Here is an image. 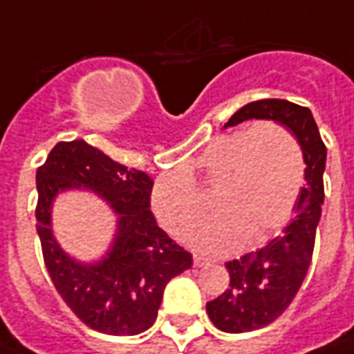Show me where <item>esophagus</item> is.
<instances>
[{"instance_id": "34e87169", "label": "esophagus", "mask_w": 354, "mask_h": 354, "mask_svg": "<svg viewBox=\"0 0 354 354\" xmlns=\"http://www.w3.org/2000/svg\"><path fill=\"white\" fill-rule=\"evenodd\" d=\"M193 263H195V267H202V266H207V260L206 258H202V256L195 254L193 256Z\"/></svg>"}]
</instances>
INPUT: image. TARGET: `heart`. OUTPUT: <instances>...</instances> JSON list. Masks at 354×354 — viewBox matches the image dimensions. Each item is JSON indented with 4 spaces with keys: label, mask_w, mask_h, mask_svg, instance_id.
<instances>
[{
    "label": "heart",
    "mask_w": 354,
    "mask_h": 354,
    "mask_svg": "<svg viewBox=\"0 0 354 354\" xmlns=\"http://www.w3.org/2000/svg\"><path fill=\"white\" fill-rule=\"evenodd\" d=\"M306 182V159L297 135L277 120H261L215 137L183 172L158 178L150 204L174 236L201 219L202 193H212L215 217L189 234L204 252L223 254L241 243L254 245L284 226L295 212Z\"/></svg>",
    "instance_id": "1"
}]
</instances>
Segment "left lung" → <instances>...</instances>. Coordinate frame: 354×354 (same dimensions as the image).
Listing matches in <instances>:
<instances>
[{
    "label": "left lung",
    "instance_id": "left-lung-1",
    "mask_svg": "<svg viewBox=\"0 0 354 354\" xmlns=\"http://www.w3.org/2000/svg\"><path fill=\"white\" fill-rule=\"evenodd\" d=\"M249 118H271L297 135L306 159V183L295 206V217L282 234L261 249L225 263L230 274V288L209 301L206 312L215 327L232 334L271 325L295 299L308 273L325 198L323 171L327 147L321 141L308 107L279 98L258 100L243 105L225 126H236Z\"/></svg>",
    "mask_w": 354,
    "mask_h": 354
}]
</instances>
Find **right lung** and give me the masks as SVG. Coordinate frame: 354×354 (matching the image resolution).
I'll use <instances>...</instances> for the list:
<instances>
[{
    "label": "right lung",
    "instance_id": "right-lung-1",
    "mask_svg": "<svg viewBox=\"0 0 354 354\" xmlns=\"http://www.w3.org/2000/svg\"><path fill=\"white\" fill-rule=\"evenodd\" d=\"M153 180L128 169L83 139L57 142L37 169V232L50 279L87 327L135 336L152 327L169 280L193 266L191 252L167 236L150 212ZM93 188L119 215L112 250L96 264L64 254L50 234V202L59 190Z\"/></svg>",
    "mask_w": 354,
    "mask_h": 354
}]
</instances>
